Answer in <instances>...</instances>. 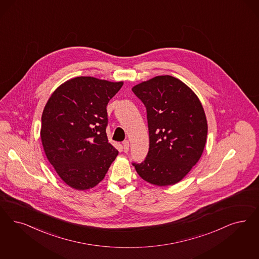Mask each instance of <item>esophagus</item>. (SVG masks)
<instances>
[{
	"instance_id": "esophagus-1",
	"label": "esophagus",
	"mask_w": 259,
	"mask_h": 259,
	"mask_svg": "<svg viewBox=\"0 0 259 259\" xmlns=\"http://www.w3.org/2000/svg\"><path fill=\"white\" fill-rule=\"evenodd\" d=\"M122 145H123V151H124L125 153L129 151V142H128V141H124L123 143H122Z\"/></svg>"
}]
</instances>
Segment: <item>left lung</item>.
I'll return each mask as SVG.
<instances>
[{
  "label": "left lung",
  "mask_w": 259,
  "mask_h": 259,
  "mask_svg": "<svg viewBox=\"0 0 259 259\" xmlns=\"http://www.w3.org/2000/svg\"><path fill=\"white\" fill-rule=\"evenodd\" d=\"M146 108L149 150L138 174L152 185L165 187L184 178L200 160L207 123L194 92L171 75H160L132 88Z\"/></svg>",
  "instance_id": "8db88e82"
}]
</instances>
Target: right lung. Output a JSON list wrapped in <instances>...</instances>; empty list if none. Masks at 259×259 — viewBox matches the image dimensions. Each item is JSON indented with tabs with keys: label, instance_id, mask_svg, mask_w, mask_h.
I'll return each mask as SVG.
<instances>
[{
	"label": "right lung",
	"instance_id": "obj_1",
	"mask_svg": "<svg viewBox=\"0 0 259 259\" xmlns=\"http://www.w3.org/2000/svg\"><path fill=\"white\" fill-rule=\"evenodd\" d=\"M122 85V81L78 76L63 83L49 98L42 114V144L69 187H96L115 161L118 151L108 143L106 107Z\"/></svg>",
	"mask_w": 259,
	"mask_h": 259
}]
</instances>
